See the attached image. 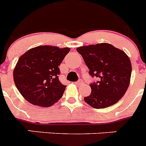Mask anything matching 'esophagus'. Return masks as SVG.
Listing matches in <instances>:
<instances>
[{"mask_svg":"<svg viewBox=\"0 0 146 146\" xmlns=\"http://www.w3.org/2000/svg\"><path fill=\"white\" fill-rule=\"evenodd\" d=\"M84 84V82L82 80V79H79V80L77 81V82H76V85H78V86L83 85Z\"/></svg>","mask_w":146,"mask_h":146,"instance_id":"1","label":"esophagus"}]
</instances>
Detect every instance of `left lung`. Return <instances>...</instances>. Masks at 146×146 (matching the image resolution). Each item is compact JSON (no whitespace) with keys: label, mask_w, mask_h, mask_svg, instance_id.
<instances>
[{"label":"left lung","mask_w":146,"mask_h":146,"mask_svg":"<svg viewBox=\"0 0 146 146\" xmlns=\"http://www.w3.org/2000/svg\"><path fill=\"white\" fill-rule=\"evenodd\" d=\"M89 68V74L99 78L90 84L91 94L84 101L96 109H104L115 104L127 90L131 74V64L125 52L108 43L79 47Z\"/></svg>","instance_id":"left-lung-1"}]
</instances>
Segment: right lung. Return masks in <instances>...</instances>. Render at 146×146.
I'll use <instances>...</instances> for the list:
<instances>
[{
	"label": "right lung",
	"instance_id": "obj_1",
	"mask_svg": "<svg viewBox=\"0 0 146 146\" xmlns=\"http://www.w3.org/2000/svg\"><path fill=\"white\" fill-rule=\"evenodd\" d=\"M69 51V48L44 45L28 50L19 58L14 81L26 101L46 107L60 99L66 86L59 82V65Z\"/></svg>",
	"mask_w": 146,
	"mask_h": 146
}]
</instances>
